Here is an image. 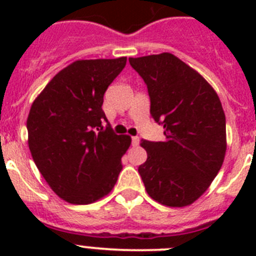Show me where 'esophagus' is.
<instances>
[{
	"mask_svg": "<svg viewBox=\"0 0 256 256\" xmlns=\"http://www.w3.org/2000/svg\"><path fill=\"white\" fill-rule=\"evenodd\" d=\"M138 144H140L138 137H132V144H133V146H138Z\"/></svg>",
	"mask_w": 256,
	"mask_h": 256,
	"instance_id": "1",
	"label": "esophagus"
}]
</instances>
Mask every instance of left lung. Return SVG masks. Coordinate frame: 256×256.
I'll list each match as a JSON object with an SVG mask.
<instances>
[{"mask_svg":"<svg viewBox=\"0 0 256 256\" xmlns=\"http://www.w3.org/2000/svg\"><path fill=\"white\" fill-rule=\"evenodd\" d=\"M150 96L151 116L165 141L142 140L148 160L138 166L148 196L165 206L195 202L212 184L227 150L226 115L214 88L169 52L130 58Z\"/></svg>","mask_w":256,"mask_h":256,"instance_id":"1","label":"left lung"}]
</instances>
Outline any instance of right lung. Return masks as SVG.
<instances>
[{
    "label": "right lung",
    "instance_id": "obj_1",
    "mask_svg": "<svg viewBox=\"0 0 256 256\" xmlns=\"http://www.w3.org/2000/svg\"><path fill=\"white\" fill-rule=\"evenodd\" d=\"M126 58L76 60L60 70L32 104L28 144L52 191L70 204L100 200L114 188L130 146L115 134L102 110L104 94Z\"/></svg>",
    "mask_w": 256,
    "mask_h": 256
}]
</instances>
